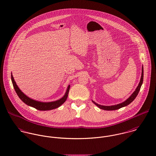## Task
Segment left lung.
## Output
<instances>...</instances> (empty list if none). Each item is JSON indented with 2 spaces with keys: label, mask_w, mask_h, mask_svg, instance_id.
Wrapping results in <instances>:
<instances>
[{
  "label": "left lung",
  "mask_w": 156,
  "mask_h": 156,
  "mask_svg": "<svg viewBox=\"0 0 156 156\" xmlns=\"http://www.w3.org/2000/svg\"><path fill=\"white\" fill-rule=\"evenodd\" d=\"M143 77H144V69H143V66H142V67L141 77L140 82L139 83V85L137 86L136 89L133 92V93L131 95V96H130V97L129 98H128L125 101H124L122 103H120V104H117V105H111V106H104V105H101L98 104L97 103H96L94 101H92V102H94V104H95L97 106H98L99 108L104 110H118V109H119L122 107L127 106L129 104H130L134 99H135V98L138 95V93L140 90L142 84L143 83Z\"/></svg>",
  "instance_id": "left-lung-1"
}]
</instances>
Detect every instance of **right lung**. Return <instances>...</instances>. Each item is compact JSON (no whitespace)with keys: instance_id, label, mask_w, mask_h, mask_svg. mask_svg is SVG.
<instances>
[{"instance_id":"obj_1","label":"right lung","mask_w":156,"mask_h":156,"mask_svg":"<svg viewBox=\"0 0 156 156\" xmlns=\"http://www.w3.org/2000/svg\"><path fill=\"white\" fill-rule=\"evenodd\" d=\"M11 80L13 84V86L14 87L15 90L19 97V98L21 99L26 104L28 105L30 107H34V108L38 110H41V111H46V110H53L55 108H57L58 107H60L65 101L68 97V94L69 92L70 85H69L66 92L64 95V96L61 98V99H58L55 101H52V102H40L37 101L34 99H31L27 96H26L18 87V86L16 84V82H15L14 77L12 74H11Z\"/></svg>"}]
</instances>
